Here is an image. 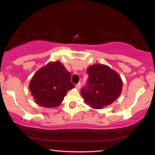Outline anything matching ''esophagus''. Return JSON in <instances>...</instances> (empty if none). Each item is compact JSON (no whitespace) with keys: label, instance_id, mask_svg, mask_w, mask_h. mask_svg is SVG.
I'll return each mask as SVG.
<instances>
[{"label":"esophagus","instance_id":"1","mask_svg":"<svg viewBox=\"0 0 155 155\" xmlns=\"http://www.w3.org/2000/svg\"><path fill=\"white\" fill-rule=\"evenodd\" d=\"M76 88H77V89H80V87H81V83L79 82V83H78V84H76Z\"/></svg>","mask_w":155,"mask_h":155}]
</instances>
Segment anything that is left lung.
Segmentation results:
<instances>
[{
    "instance_id": "left-lung-1",
    "label": "left lung",
    "mask_w": 155,
    "mask_h": 155,
    "mask_svg": "<svg viewBox=\"0 0 155 155\" xmlns=\"http://www.w3.org/2000/svg\"><path fill=\"white\" fill-rule=\"evenodd\" d=\"M86 85L81 94L86 104L95 109L110 105L120 95L123 82L118 73L104 64L91 65Z\"/></svg>"
}]
</instances>
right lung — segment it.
Masks as SVG:
<instances>
[{"label": "right lung", "instance_id": "right-lung-1", "mask_svg": "<svg viewBox=\"0 0 155 155\" xmlns=\"http://www.w3.org/2000/svg\"><path fill=\"white\" fill-rule=\"evenodd\" d=\"M71 73L60 61L50 62L39 69L30 83V90L38 105L57 107L69 90L75 87Z\"/></svg>", "mask_w": 155, "mask_h": 155}]
</instances>
